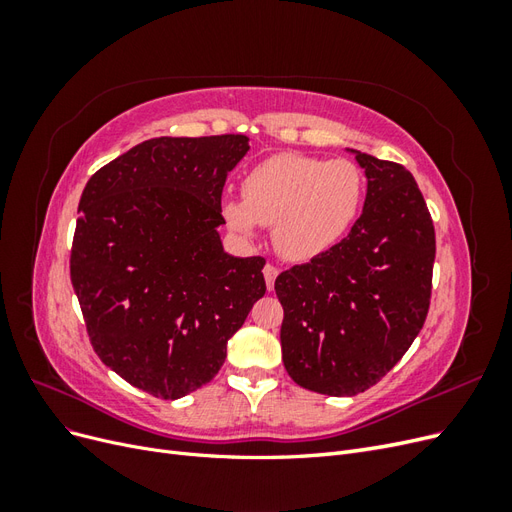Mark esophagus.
Returning a JSON list of instances; mask_svg holds the SVG:
<instances>
[{
	"instance_id": "obj_1",
	"label": "esophagus",
	"mask_w": 512,
	"mask_h": 512,
	"mask_svg": "<svg viewBox=\"0 0 512 512\" xmlns=\"http://www.w3.org/2000/svg\"><path fill=\"white\" fill-rule=\"evenodd\" d=\"M262 273H265V282H267V288L271 290L273 288V284H275V277H277V267H273V265H267L265 269H262Z\"/></svg>"
}]
</instances>
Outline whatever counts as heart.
I'll list each match as a JSON object with an SVG mask.
<instances>
[{
  "label": "heart",
  "instance_id": "obj_1",
  "mask_svg": "<svg viewBox=\"0 0 512 512\" xmlns=\"http://www.w3.org/2000/svg\"><path fill=\"white\" fill-rule=\"evenodd\" d=\"M243 200L226 198L230 230L254 239L273 226V243L286 260H314L342 241L359 218L365 196L361 168L350 160L277 153L243 179Z\"/></svg>",
  "mask_w": 512,
  "mask_h": 512
}]
</instances>
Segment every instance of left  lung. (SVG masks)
<instances>
[{
    "label": "left lung",
    "mask_w": 512,
    "mask_h": 512,
    "mask_svg": "<svg viewBox=\"0 0 512 512\" xmlns=\"http://www.w3.org/2000/svg\"><path fill=\"white\" fill-rule=\"evenodd\" d=\"M365 170L361 218L344 241L275 280L282 361L307 391L352 397L374 386L423 329L436 235L408 170L346 149Z\"/></svg>",
    "instance_id": "8db88e82"
}]
</instances>
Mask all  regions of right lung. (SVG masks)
Listing matches in <instances>:
<instances>
[{"label":"right lung","instance_id":"add662e5","mask_svg":"<svg viewBox=\"0 0 512 512\" xmlns=\"http://www.w3.org/2000/svg\"><path fill=\"white\" fill-rule=\"evenodd\" d=\"M250 138L160 136L85 185L70 280L100 361L153 397L213 380L226 344L265 294V258L224 252L228 173Z\"/></svg>","mask_w":512,"mask_h":512}]
</instances>
